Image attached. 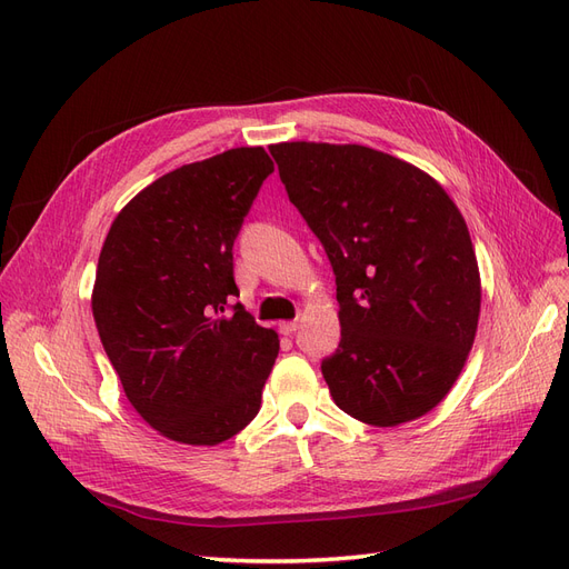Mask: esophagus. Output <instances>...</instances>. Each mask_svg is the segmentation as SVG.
<instances>
[{
  "label": "esophagus",
  "instance_id": "obj_1",
  "mask_svg": "<svg viewBox=\"0 0 569 569\" xmlns=\"http://www.w3.org/2000/svg\"><path fill=\"white\" fill-rule=\"evenodd\" d=\"M297 330H299V322H297V320H291V322H280V332H282V335H287V337H289V335H295Z\"/></svg>",
  "mask_w": 569,
  "mask_h": 569
}]
</instances>
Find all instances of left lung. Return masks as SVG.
<instances>
[{"mask_svg":"<svg viewBox=\"0 0 569 569\" xmlns=\"http://www.w3.org/2000/svg\"><path fill=\"white\" fill-rule=\"evenodd\" d=\"M270 153L337 282L341 339L322 358L335 403L393 427L432 410L468 358L481 303L468 226L420 168L360 144Z\"/></svg>","mask_w":569,"mask_h":569,"instance_id":"1","label":"left lung"}]
</instances>
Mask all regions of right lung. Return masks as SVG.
<instances>
[{"label": "right lung", "mask_w": 569, "mask_h": 569, "mask_svg": "<svg viewBox=\"0 0 569 569\" xmlns=\"http://www.w3.org/2000/svg\"><path fill=\"white\" fill-rule=\"evenodd\" d=\"M272 170L263 147L182 166L144 187L101 247L99 339L132 408L173 441H228L261 408L280 339L232 303V247Z\"/></svg>", "instance_id": "right-lung-1"}]
</instances>
